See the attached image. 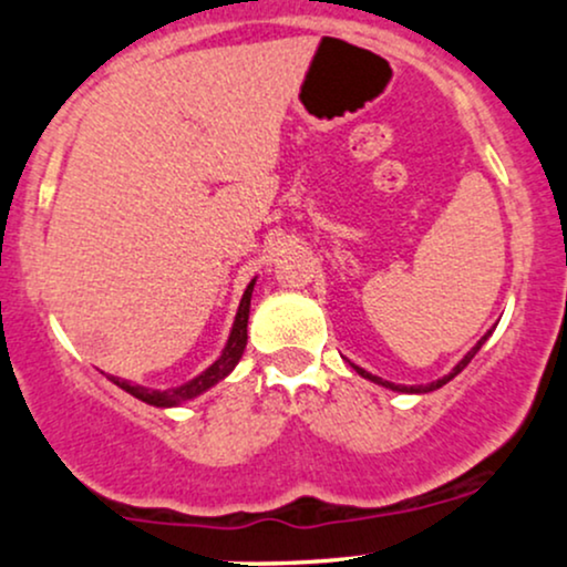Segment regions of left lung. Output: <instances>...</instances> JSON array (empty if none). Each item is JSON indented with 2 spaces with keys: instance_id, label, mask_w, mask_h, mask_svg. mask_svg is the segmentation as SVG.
Instances as JSON below:
<instances>
[{
  "instance_id": "1",
  "label": "left lung",
  "mask_w": 567,
  "mask_h": 567,
  "mask_svg": "<svg viewBox=\"0 0 567 567\" xmlns=\"http://www.w3.org/2000/svg\"><path fill=\"white\" fill-rule=\"evenodd\" d=\"M487 336H491V333H487ZM487 336H485V338H487ZM485 338H483V341H477V347H474V349L470 351V354H466V357H464V360H461V362H458V365H455V368H453V373H447V375H445V379H440V381L429 383V386H394V383L383 381V379H379V375H370V373H368V370H362V368H357V365H354V370H357V373H360V375H362V379H370V381L381 383V386H389V389H394V392H434V389L445 386V383H447V381H451V379H453V375H458V373H461V370H464L466 365H470V362H472V357H474V354H477V351H480V347H483V343H485Z\"/></svg>"
}]
</instances>
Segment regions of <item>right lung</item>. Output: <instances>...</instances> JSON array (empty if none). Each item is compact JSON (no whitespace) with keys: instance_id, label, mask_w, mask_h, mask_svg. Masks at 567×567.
Here are the masks:
<instances>
[{"instance_id":"right-lung-1","label":"right lung","mask_w":567,"mask_h":567,"mask_svg":"<svg viewBox=\"0 0 567 567\" xmlns=\"http://www.w3.org/2000/svg\"><path fill=\"white\" fill-rule=\"evenodd\" d=\"M252 285H256V279H252V282L247 285L243 301H239L237 320H234L229 343H226L224 354H220L218 360L205 370V373L197 375V379L184 383V386H178V389H167V392H152V389L133 386V383H127V381H116V379H112V381L120 389H125V392H130L133 396H138V400H143V402H148V405H157V408L181 405V402H186V400H192V396L207 392V389H210L213 383H218L220 379H224V375H229L231 370H234V365H237V362H239V357H243L245 343H247V317H250Z\"/></svg>"}]
</instances>
